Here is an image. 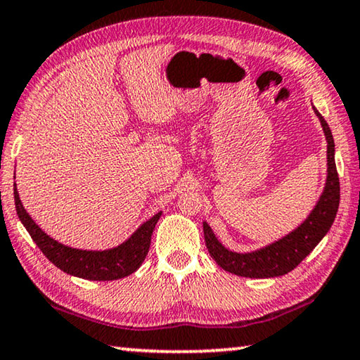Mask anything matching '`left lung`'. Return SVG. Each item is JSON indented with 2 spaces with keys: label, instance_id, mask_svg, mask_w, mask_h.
Here are the masks:
<instances>
[{
  "label": "left lung",
  "instance_id": "8db88e82",
  "mask_svg": "<svg viewBox=\"0 0 360 360\" xmlns=\"http://www.w3.org/2000/svg\"><path fill=\"white\" fill-rule=\"evenodd\" d=\"M315 110L319 117L323 133L326 138V181L323 188L320 200L316 201L314 210L299 227L289 232L279 240L266 245V247L253 250L247 253H237L224 247L217 240L212 232L210 224L202 222V231H205V240L207 252L212 259L229 273L243 276V278H276V276H284L292 271L316 245L320 243L323 237L326 236L330 227L335 222L338 206H340V176L336 172L335 162V139H333L331 129L321 117V113Z\"/></svg>",
  "mask_w": 360,
  "mask_h": 360
}]
</instances>
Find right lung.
I'll use <instances>...</instances> for the list:
<instances>
[{
    "label": "right lung",
    "mask_w": 360,
    "mask_h": 360,
    "mask_svg": "<svg viewBox=\"0 0 360 360\" xmlns=\"http://www.w3.org/2000/svg\"><path fill=\"white\" fill-rule=\"evenodd\" d=\"M14 202L15 211L22 222V226L27 229V232L32 237V240L37 243L41 253L55 264L56 268L65 271L66 274L76 276V278L89 279V281H115L127 278L134 273L141 263L144 262L146 255L150 247V236L158 224L162 212H158L148 221L143 222L133 236L120 243L118 247L108 250H81L72 248L68 245L60 243L55 238L41 231L35 224L29 212L24 210L22 202L19 200V193L14 184Z\"/></svg>",
    "instance_id": "right-lung-1"
}]
</instances>
